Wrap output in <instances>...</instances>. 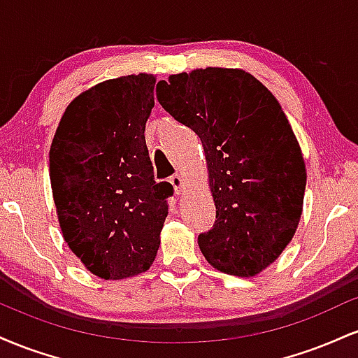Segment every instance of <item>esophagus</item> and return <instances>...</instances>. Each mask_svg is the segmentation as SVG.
Instances as JSON below:
<instances>
[{"label":"esophagus","instance_id":"1","mask_svg":"<svg viewBox=\"0 0 358 358\" xmlns=\"http://www.w3.org/2000/svg\"><path fill=\"white\" fill-rule=\"evenodd\" d=\"M170 183L173 185L176 195H180V193H182V188H183V178H182V175L175 173L173 176H170Z\"/></svg>","mask_w":358,"mask_h":358}]
</instances>
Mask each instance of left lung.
Instances as JSON below:
<instances>
[{
    "mask_svg": "<svg viewBox=\"0 0 358 358\" xmlns=\"http://www.w3.org/2000/svg\"><path fill=\"white\" fill-rule=\"evenodd\" d=\"M156 99L202 141L215 224L199 236L205 259L222 273L256 276L296 232L305 195L301 150L276 97L236 69L176 73Z\"/></svg>",
    "mask_w": 358,
    "mask_h": 358,
    "instance_id": "8db88e82",
    "label": "left lung"
}]
</instances>
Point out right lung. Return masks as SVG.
Wrapping results in <instances>:
<instances>
[{
  "label": "right lung",
  "instance_id": "1",
  "mask_svg": "<svg viewBox=\"0 0 358 358\" xmlns=\"http://www.w3.org/2000/svg\"><path fill=\"white\" fill-rule=\"evenodd\" d=\"M155 77L94 85L65 109L50 148L64 239L90 273L122 279L153 264L173 187L155 182L145 127Z\"/></svg>",
  "mask_w": 358,
  "mask_h": 358
}]
</instances>
